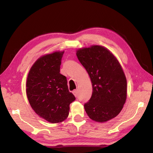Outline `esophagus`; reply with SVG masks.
<instances>
[{
	"label": "esophagus",
	"mask_w": 153,
	"mask_h": 153,
	"mask_svg": "<svg viewBox=\"0 0 153 153\" xmlns=\"http://www.w3.org/2000/svg\"><path fill=\"white\" fill-rule=\"evenodd\" d=\"M73 94H74L75 97H77V90H74V91H73Z\"/></svg>",
	"instance_id": "obj_1"
}]
</instances>
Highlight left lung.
<instances>
[{"mask_svg": "<svg viewBox=\"0 0 153 153\" xmlns=\"http://www.w3.org/2000/svg\"><path fill=\"white\" fill-rule=\"evenodd\" d=\"M76 55L92 82V97L84 105L87 115L100 123L115 118L127 98V80L120 62L109 50L99 45L79 48Z\"/></svg>", "mask_w": 153, "mask_h": 153, "instance_id": "1", "label": "left lung"}]
</instances>
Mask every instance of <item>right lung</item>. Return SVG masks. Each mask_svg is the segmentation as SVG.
<instances>
[{"instance_id": "obj_1", "label": "right lung", "mask_w": 153, "mask_h": 153, "mask_svg": "<svg viewBox=\"0 0 153 153\" xmlns=\"http://www.w3.org/2000/svg\"><path fill=\"white\" fill-rule=\"evenodd\" d=\"M63 53L56 51L40 56L31 67L27 78L30 106L38 116L52 123L65 120L69 105L76 100L69 91L66 77L60 74Z\"/></svg>"}]
</instances>
